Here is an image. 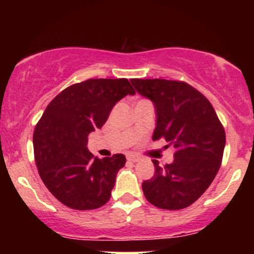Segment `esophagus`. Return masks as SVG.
Wrapping results in <instances>:
<instances>
[{
	"label": "esophagus",
	"mask_w": 254,
	"mask_h": 254,
	"mask_svg": "<svg viewBox=\"0 0 254 254\" xmlns=\"http://www.w3.org/2000/svg\"><path fill=\"white\" fill-rule=\"evenodd\" d=\"M141 160V157L137 155H127V161L131 162H138Z\"/></svg>",
	"instance_id": "34e87169"
}]
</instances>
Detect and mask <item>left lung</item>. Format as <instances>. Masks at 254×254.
Here are the masks:
<instances>
[{"label": "left lung", "instance_id": "obj_1", "mask_svg": "<svg viewBox=\"0 0 254 254\" xmlns=\"http://www.w3.org/2000/svg\"><path fill=\"white\" fill-rule=\"evenodd\" d=\"M131 83L155 106L153 141L164 138L174 148L172 164L153 160L155 174L142 184L156 208L179 210L199 198L222 162L226 132L214 107L200 92L183 81L132 78Z\"/></svg>", "mask_w": 254, "mask_h": 254}]
</instances>
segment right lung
<instances>
[{"label":"right lung","mask_w":254,"mask_h":254,"mask_svg":"<svg viewBox=\"0 0 254 254\" xmlns=\"http://www.w3.org/2000/svg\"><path fill=\"white\" fill-rule=\"evenodd\" d=\"M127 94L135 89L127 78H90L62 90L44 111L33 133L34 159L43 183L64 205L92 210L109 202L127 159L123 154L99 159L87 143Z\"/></svg>","instance_id":"obj_1"}]
</instances>
